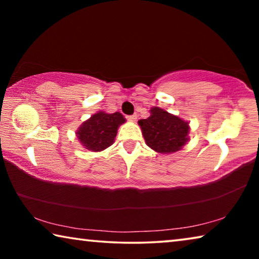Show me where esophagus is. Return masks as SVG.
Segmentation results:
<instances>
[{
  "label": "esophagus",
  "mask_w": 259,
  "mask_h": 259,
  "mask_svg": "<svg viewBox=\"0 0 259 259\" xmlns=\"http://www.w3.org/2000/svg\"><path fill=\"white\" fill-rule=\"evenodd\" d=\"M126 119H128V121H130V122H135L136 120H137V115H128L126 116Z\"/></svg>",
  "instance_id": "1"
}]
</instances>
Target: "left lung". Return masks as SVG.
<instances>
[{
    "instance_id": "obj_1",
    "label": "left lung",
    "mask_w": 259,
    "mask_h": 259,
    "mask_svg": "<svg viewBox=\"0 0 259 259\" xmlns=\"http://www.w3.org/2000/svg\"><path fill=\"white\" fill-rule=\"evenodd\" d=\"M150 112L147 119L138 121L147 146L163 154L182 150L188 140V122L160 107H153Z\"/></svg>"
}]
</instances>
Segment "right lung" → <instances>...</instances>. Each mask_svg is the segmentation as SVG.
Returning a JSON list of instances; mask_svg holds the SVG:
<instances>
[{
    "label": "right lung",
    "mask_w": 259,
    "mask_h": 259,
    "mask_svg": "<svg viewBox=\"0 0 259 259\" xmlns=\"http://www.w3.org/2000/svg\"><path fill=\"white\" fill-rule=\"evenodd\" d=\"M124 122L125 119L119 112L108 114L100 111L83 122L76 131V136L87 150L100 152L112 145L117 129Z\"/></svg>",
    "instance_id": "add662e5"
}]
</instances>
